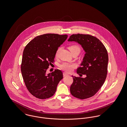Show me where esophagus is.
<instances>
[{
  "label": "esophagus",
  "mask_w": 127,
  "mask_h": 127,
  "mask_svg": "<svg viewBox=\"0 0 127 127\" xmlns=\"http://www.w3.org/2000/svg\"><path fill=\"white\" fill-rule=\"evenodd\" d=\"M67 75H68V74L67 73H66V72H63V76L64 77H66V76H67Z\"/></svg>",
  "instance_id": "obj_1"
}]
</instances>
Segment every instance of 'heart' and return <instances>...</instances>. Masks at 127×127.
<instances>
[{
  "label": "heart",
  "instance_id": "1",
  "mask_svg": "<svg viewBox=\"0 0 127 127\" xmlns=\"http://www.w3.org/2000/svg\"><path fill=\"white\" fill-rule=\"evenodd\" d=\"M71 53L74 52L76 51H80V47L77 45H69L68 47ZM60 48H59L57 52L56 53V57H58L59 55V53L60 50ZM77 65L74 63H70L67 62H64L61 64H60L59 67L60 68L67 72H71L73 69L76 67Z\"/></svg>",
  "mask_w": 127,
  "mask_h": 127
}]
</instances>
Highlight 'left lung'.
Instances as JSON below:
<instances>
[{
    "mask_svg": "<svg viewBox=\"0 0 127 127\" xmlns=\"http://www.w3.org/2000/svg\"><path fill=\"white\" fill-rule=\"evenodd\" d=\"M68 41L78 42L86 52L77 73L86 77L82 78L72 76L73 82L70 87V93L80 99L92 97L101 88L106 78L108 61L107 50L99 39L90 34H74L69 36Z\"/></svg>",
    "mask_w": 127,
    "mask_h": 127,
    "instance_id": "left-lung-1",
    "label": "left lung"
}]
</instances>
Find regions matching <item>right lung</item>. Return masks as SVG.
Returning <instances> with one entry per match:
<instances>
[{
	"mask_svg": "<svg viewBox=\"0 0 127 127\" xmlns=\"http://www.w3.org/2000/svg\"><path fill=\"white\" fill-rule=\"evenodd\" d=\"M67 37V34L55 33L38 35L24 48L21 72L27 89L34 96L45 99L55 94L63 79L62 72L57 69L48 75L45 73L49 65L54 63L58 47Z\"/></svg>",
	"mask_w": 127,
	"mask_h": 127,
	"instance_id": "add662e5",
	"label": "right lung"
}]
</instances>
